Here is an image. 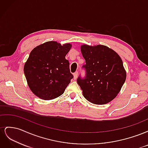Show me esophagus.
<instances>
[{"label": "esophagus", "instance_id": "1", "mask_svg": "<svg viewBox=\"0 0 148 148\" xmlns=\"http://www.w3.org/2000/svg\"><path fill=\"white\" fill-rule=\"evenodd\" d=\"M78 74V71H76L75 73H73V79H76L77 78Z\"/></svg>", "mask_w": 148, "mask_h": 148}]
</instances>
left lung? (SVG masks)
<instances>
[{
	"mask_svg": "<svg viewBox=\"0 0 148 148\" xmlns=\"http://www.w3.org/2000/svg\"><path fill=\"white\" fill-rule=\"evenodd\" d=\"M81 52L85 59L86 75L78 77L77 83L83 96L93 104H105L117 96L127 77L126 71L118 53L104 45L83 44Z\"/></svg>",
	"mask_w": 148,
	"mask_h": 148,
	"instance_id": "left-lung-1",
	"label": "left lung"
}]
</instances>
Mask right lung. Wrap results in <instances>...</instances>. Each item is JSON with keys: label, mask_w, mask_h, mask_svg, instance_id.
<instances>
[{"label": "right lung", "mask_w": 148, "mask_h": 148, "mask_svg": "<svg viewBox=\"0 0 148 148\" xmlns=\"http://www.w3.org/2000/svg\"><path fill=\"white\" fill-rule=\"evenodd\" d=\"M71 47L56 41H48L34 47L24 65L27 83L34 95L43 100L61 96L73 78L65 59Z\"/></svg>", "instance_id": "right-lung-1"}]
</instances>
